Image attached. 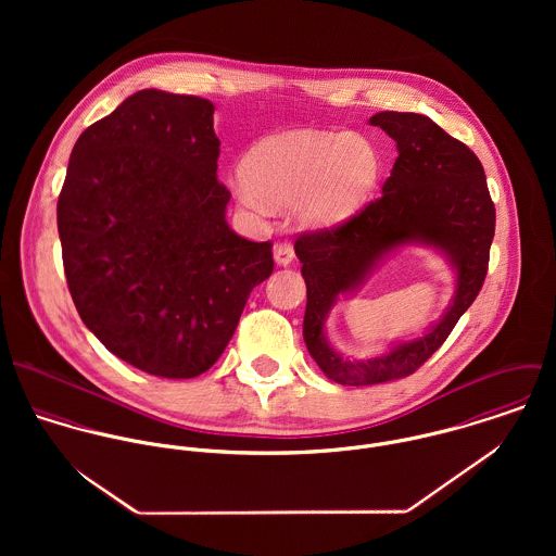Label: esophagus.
Wrapping results in <instances>:
<instances>
[{
    "instance_id": "obj_1",
    "label": "esophagus",
    "mask_w": 556,
    "mask_h": 556,
    "mask_svg": "<svg viewBox=\"0 0 556 556\" xmlns=\"http://www.w3.org/2000/svg\"><path fill=\"white\" fill-rule=\"evenodd\" d=\"M295 256V250H293V243L291 241H278L276 248H274V258L278 265H289Z\"/></svg>"
}]
</instances>
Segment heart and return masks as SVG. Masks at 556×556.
I'll use <instances>...</instances> for the list:
<instances>
[{
    "instance_id": "1",
    "label": "heart",
    "mask_w": 556,
    "mask_h": 556,
    "mask_svg": "<svg viewBox=\"0 0 556 556\" xmlns=\"http://www.w3.org/2000/svg\"><path fill=\"white\" fill-rule=\"evenodd\" d=\"M377 175L379 154L364 137L289 130L248 150L236 192L250 210L291 205L302 223L323 225L349 214Z\"/></svg>"
}]
</instances>
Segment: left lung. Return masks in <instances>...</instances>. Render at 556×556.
I'll return each mask as SVG.
<instances>
[{"label": "left lung", "mask_w": 556, "mask_h": 556, "mask_svg": "<svg viewBox=\"0 0 556 556\" xmlns=\"http://www.w3.org/2000/svg\"><path fill=\"white\" fill-rule=\"evenodd\" d=\"M397 146L383 194L329 229L304 231L295 254L306 280L304 340L318 368L340 386H375L413 375L447 340L476 302L488 274L494 203L476 154L419 113L370 117ZM419 238L441 247L459 269L453 308L426 337L368 363L342 361L324 342L321 323L344 290L358 283L390 249Z\"/></svg>", "instance_id": "left-lung-1"}]
</instances>
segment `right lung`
Segmentation results:
<instances>
[{"instance_id": "obj_1", "label": "right lung", "mask_w": 556, "mask_h": 556, "mask_svg": "<svg viewBox=\"0 0 556 556\" xmlns=\"http://www.w3.org/2000/svg\"><path fill=\"white\" fill-rule=\"evenodd\" d=\"M218 156L207 98L143 89L80 135L58 199L79 317L113 355L164 379L210 370L274 271L271 241L225 220Z\"/></svg>"}]
</instances>
